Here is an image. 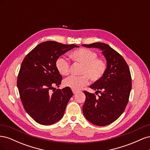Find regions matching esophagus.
I'll use <instances>...</instances> for the list:
<instances>
[{
    "label": "esophagus",
    "instance_id": "34e87169",
    "mask_svg": "<svg viewBox=\"0 0 150 150\" xmlns=\"http://www.w3.org/2000/svg\"><path fill=\"white\" fill-rule=\"evenodd\" d=\"M72 93H73V94H76L77 93H78V91H76V90L72 89Z\"/></svg>",
    "mask_w": 150,
    "mask_h": 150
}]
</instances>
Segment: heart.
Returning a JSON list of instances; mask_svg holds the SVG:
<instances>
[{
    "label": "heart",
    "mask_w": 150,
    "mask_h": 150,
    "mask_svg": "<svg viewBox=\"0 0 150 150\" xmlns=\"http://www.w3.org/2000/svg\"><path fill=\"white\" fill-rule=\"evenodd\" d=\"M98 54L88 49H79L72 52L71 57L75 62L82 65L81 76H71L63 81L65 87L79 90L89 83V78L93 81H98L105 74L107 65L102 59L98 58ZM56 69L62 76L69 73V62L63 57H59L56 62Z\"/></svg>",
    "instance_id": "b5f03b06"
}]
</instances>
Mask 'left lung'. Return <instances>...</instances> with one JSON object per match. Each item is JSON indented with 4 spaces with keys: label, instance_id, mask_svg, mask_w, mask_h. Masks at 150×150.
Returning <instances> with one entry per match:
<instances>
[{
    "label": "left lung",
    "instance_id": "8db88e82",
    "mask_svg": "<svg viewBox=\"0 0 150 150\" xmlns=\"http://www.w3.org/2000/svg\"><path fill=\"white\" fill-rule=\"evenodd\" d=\"M82 46L99 49L106 60L105 74L89 86L100 95L96 97L84 91L86 100L83 106L84 116L89 122L96 126H106L118 118L128 103L131 90L129 67L124 58L106 44L95 42Z\"/></svg>",
    "mask_w": 150,
    "mask_h": 150
}]
</instances>
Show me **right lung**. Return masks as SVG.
<instances>
[{
  "label": "right lung",
  "mask_w": 150,
  "mask_h": 150,
  "mask_svg": "<svg viewBox=\"0 0 150 150\" xmlns=\"http://www.w3.org/2000/svg\"><path fill=\"white\" fill-rule=\"evenodd\" d=\"M78 47L49 40L38 45L22 61L17 88L25 111L38 123L51 125L64 116L73 93L67 87L51 92L62 79L56 62L62 54Z\"/></svg>",
  "instance_id": "add662e5"
}]
</instances>
